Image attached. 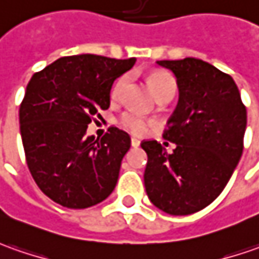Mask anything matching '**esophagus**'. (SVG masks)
Here are the masks:
<instances>
[{
    "label": "esophagus",
    "instance_id": "esophagus-1",
    "mask_svg": "<svg viewBox=\"0 0 259 259\" xmlns=\"http://www.w3.org/2000/svg\"><path fill=\"white\" fill-rule=\"evenodd\" d=\"M140 146V140H137V139H132V147H139Z\"/></svg>",
    "mask_w": 259,
    "mask_h": 259
}]
</instances>
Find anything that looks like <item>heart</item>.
Instances as JSON below:
<instances>
[{"label": "heart", "instance_id": "obj_1", "mask_svg": "<svg viewBox=\"0 0 259 259\" xmlns=\"http://www.w3.org/2000/svg\"><path fill=\"white\" fill-rule=\"evenodd\" d=\"M129 75H123L120 78L116 80V83L112 88V100H119L122 98L123 92L126 89V86L129 83ZM149 82L152 86L153 92L157 96V99L163 98L164 95L170 92H176V83H174L173 78L170 75H167L164 72H154L149 76ZM117 124L124 129L126 132H129L132 135L136 136H143L149 130L154 127L156 122L147 117V116L139 115L133 110H127L123 112L122 115L117 117Z\"/></svg>", "mask_w": 259, "mask_h": 259}]
</instances>
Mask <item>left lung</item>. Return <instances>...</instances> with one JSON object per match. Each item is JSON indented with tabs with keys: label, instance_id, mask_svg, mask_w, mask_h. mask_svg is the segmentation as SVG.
I'll list each match as a JSON object with an SVG mask.
<instances>
[{
	"label": "left lung",
	"instance_id": "obj_1",
	"mask_svg": "<svg viewBox=\"0 0 259 259\" xmlns=\"http://www.w3.org/2000/svg\"><path fill=\"white\" fill-rule=\"evenodd\" d=\"M157 63L173 72L180 93L163 133L176 149L167 153L156 140L142 142L144 187L157 208L189 215L210 205L231 179L244 149L247 109L234 79L208 62Z\"/></svg>",
	"mask_w": 259,
	"mask_h": 259
}]
</instances>
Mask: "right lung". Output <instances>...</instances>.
<instances>
[{
  "instance_id": "right-lung-1",
  "label": "right lung",
  "mask_w": 259,
  "mask_h": 259,
  "mask_svg": "<svg viewBox=\"0 0 259 259\" xmlns=\"http://www.w3.org/2000/svg\"><path fill=\"white\" fill-rule=\"evenodd\" d=\"M136 59L83 54L63 56L35 72L19 106V129L28 168L47 197L80 210L115 190L130 137L115 126L102 139L86 136L102 119L116 78Z\"/></svg>"
}]
</instances>
